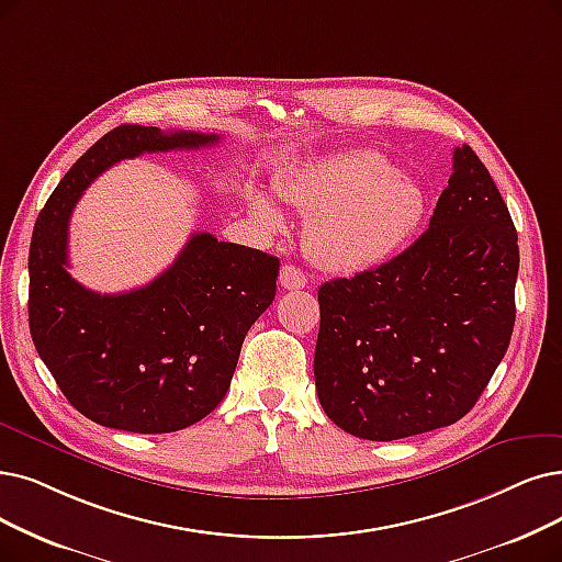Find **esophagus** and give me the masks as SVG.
<instances>
[{
  "label": "esophagus",
  "instance_id": "esophagus-1",
  "mask_svg": "<svg viewBox=\"0 0 562 562\" xmlns=\"http://www.w3.org/2000/svg\"><path fill=\"white\" fill-rule=\"evenodd\" d=\"M279 281H281V285H283L285 290H300V288H306L308 277L302 272L300 267H295V265H283V267H281Z\"/></svg>",
  "mask_w": 562,
  "mask_h": 562
}]
</instances>
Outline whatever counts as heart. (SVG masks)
Returning a JSON list of instances; mask_svg holds the SVG:
<instances>
[{"label":"heart","instance_id":"1","mask_svg":"<svg viewBox=\"0 0 562 562\" xmlns=\"http://www.w3.org/2000/svg\"><path fill=\"white\" fill-rule=\"evenodd\" d=\"M285 205L311 216L306 249L331 272H364L398 254L419 228L426 198L383 154L352 149L285 175L277 184ZM249 212L267 233L285 226L262 193L249 195Z\"/></svg>","mask_w":562,"mask_h":562}]
</instances>
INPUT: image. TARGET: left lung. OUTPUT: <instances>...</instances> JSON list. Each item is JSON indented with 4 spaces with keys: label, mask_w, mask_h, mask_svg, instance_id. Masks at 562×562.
I'll use <instances>...</instances> for the list:
<instances>
[{
    "label": "left lung",
    "mask_w": 562,
    "mask_h": 562,
    "mask_svg": "<svg viewBox=\"0 0 562 562\" xmlns=\"http://www.w3.org/2000/svg\"><path fill=\"white\" fill-rule=\"evenodd\" d=\"M452 168L406 251L318 290L316 390L350 436L398 440L459 422L507 352L516 228L473 149L457 147Z\"/></svg>",
    "instance_id": "obj_1"
}]
</instances>
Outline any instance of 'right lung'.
<instances>
[{"label": "right lung", "mask_w": 562, "mask_h": 562, "mask_svg": "<svg viewBox=\"0 0 562 562\" xmlns=\"http://www.w3.org/2000/svg\"><path fill=\"white\" fill-rule=\"evenodd\" d=\"M216 133L122 124L89 147L41 210L30 246V331L71 406L108 429L170 434L226 396L246 331L277 295L279 258L195 233L151 283L120 295L80 285L69 218L124 159L216 145Z\"/></svg>", "instance_id": "obj_1"}]
</instances>
